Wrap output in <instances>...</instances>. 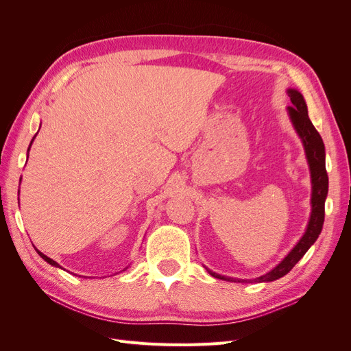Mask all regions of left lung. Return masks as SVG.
I'll return each instance as SVG.
<instances>
[{
    "instance_id": "8db88e82",
    "label": "left lung",
    "mask_w": 351,
    "mask_h": 351,
    "mask_svg": "<svg viewBox=\"0 0 351 351\" xmlns=\"http://www.w3.org/2000/svg\"><path fill=\"white\" fill-rule=\"evenodd\" d=\"M289 95L293 107H289V114L290 119L295 127L297 133L302 137L303 145H304V151L307 156V162H309L311 167V174H312V214H311V221L309 226H307V230L304 232V236L300 239V241L295 244V247L287 254V258L277 265L272 271L268 274L262 275L259 278L250 280L249 282H265V281H275L281 277H284L285 274H289L294 265L299 262L304 253L309 250V247L316 241V239L319 237L322 226H324V219H325V199L328 195V174H326V168H325V146L322 142L321 134L317 133V130L313 127L309 115H307V107L306 102L302 97L300 92H297L294 89H289ZM208 272L218 280H227V281H234V282H247L246 280H234V278H228V277H222L219 274H215L208 269Z\"/></svg>"
}]
</instances>
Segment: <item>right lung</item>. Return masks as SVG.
Returning <instances> with one entry per match:
<instances>
[{"mask_svg": "<svg viewBox=\"0 0 351 351\" xmlns=\"http://www.w3.org/2000/svg\"><path fill=\"white\" fill-rule=\"evenodd\" d=\"M32 142H34V139H32ZM32 142H30V145H32ZM29 149H30V146H29ZM38 253H39V256L42 258V259H44V261H47L49 265H54V267H60V265L56 262V261H52L51 258H48V256H45V254L44 253H40L39 250H36Z\"/></svg>", "mask_w": 351, "mask_h": 351, "instance_id": "right-lung-1", "label": "right lung"}]
</instances>
